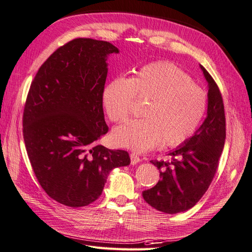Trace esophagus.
Returning a JSON list of instances; mask_svg holds the SVG:
<instances>
[{"mask_svg": "<svg viewBox=\"0 0 252 252\" xmlns=\"http://www.w3.org/2000/svg\"><path fill=\"white\" fill-rule=\"evenodd\" d=\"M130 161H131V164H137L138 162L141 161V159L137 154L131 153V154H130Z\"/></svg>", "mask_w": 252, "mask_h": 252, "instance_id": "obj_1", "label": "esophagus"}]
</instances>
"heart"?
<instances>
[{
    "label": "heart",
    "mask_w": 252,
    "mask_h": 252,
    "mask_svg": "<svg viewBox=\"0 0 252 252\" xmlns=\"http://www.w3.org/2000/svg\"><path fill=\"white\" fill-rule=\"evenodd\" d=\"M133 98L145 101L142 119L116 127L112 140L120 147L145 152L160 143L174 146L197 130L206 110L204 91L180 67L168 62L143 66L129 79L111 80L102 92L103 107L112 122L125 121Z\"/></svg>",
    "instance_id": "1"
}]
</instances>
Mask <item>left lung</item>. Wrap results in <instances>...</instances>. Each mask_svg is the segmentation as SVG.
<instances>
[{
    "instance_id": "left-lung-1",
    "label": "left lung",
    "mask_w": 252,
    "mask_h": 252,
    "mask_svg": "<svg viewBox=\"0 0 252 252\" xmlns=\"http://www.w3.org/2000/svg\"><path fill=\"white\" fill-rule=\"evenodd\" d=\"M200 67L208 83L206 119L192 137L169 153L171 161L151 160L160 181L142 192L146 203L165 214L185 212L198 203L211 185L224 146L222 96L208 71Z\"/></svg>"
}]
</instances>
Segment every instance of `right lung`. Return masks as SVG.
Listing matches in <instances>:
<instances>
[{
  "mask_svg": "<svg viewBox=\"0 0 252 252\" xmlns=\"http://www.w3.org/2000/svg\"><path fill=\"white\" fill-rule=\"evenodd\" d=\"M108 41L76 38L57 49L31 84L23 139L34 173L49 197L81 207L99 198L111 170L130 163L126 151L96 144L108 132L102 92Z\"/></svg>",
  "mask_w": 252,
  "mask_h": 252,
  "instance_id": "add662e5",
  "label": "right lung"
}]
</instances>
